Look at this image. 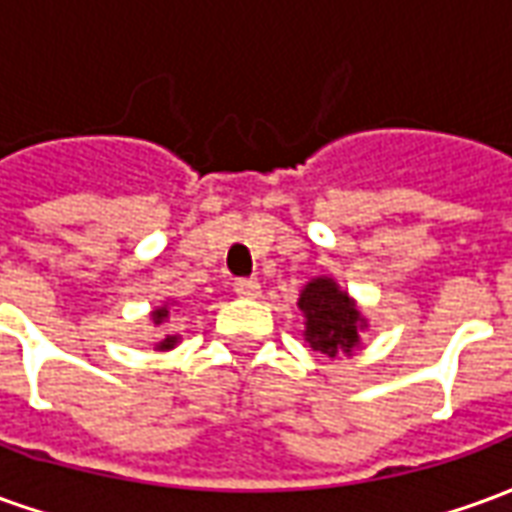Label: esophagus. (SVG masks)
Here are the masks:
<instances>
[{
	"label": "esophagus",
	"instance_id": "obj_1",
	"mask_svg": "<svg viewBox=\"0 0 512 512\" xmlns=\"http://www.w3.org/2000/svg\"><path fill=\"white\" fill-rule=\"evenodd\" d=\"M233 290L241 296V299H257V296H260V285H257V279H235Z\"/></svg>",
	"mask_w": 512,
	"mask_h": 512
}]
</instances>
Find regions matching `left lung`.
Returning a JSON list of instances; mask_svg holds the SVG:
<instances>
[{
	"instance_id": "obj_1",
	"label": "left lung",
	"mask_w": 512,
	"mask_h": 512,
	"mask_svg": "<svg viewBox=\"0 0 512 512\" xmlns=\"http://www.w3.org/2000/svg\"><path fill=\"white\" fill-rule=\"evenodd\" d=\"M299 310L307 318L304 340L310 348L332 359L337 354H351L359 345V332L367 326L362 312L356 310V301L329 277H318L304 285Z\"/></svg>"
}]
</instances>
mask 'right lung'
I'll use <instances>...</instances> for the list:
<instances>
[{"mask_svg": "<svg viewBox=\"0 0 512 512\" xmlns=\"http://www.w3.org/2000/svg\"><path fill=\"white\" fill-rule=\"evenodd\" d=\"M150 318H153L156 326H161V323L169 318V304H164V307H158V310L150 312ZM178 340H180L178 334H167V337L156 345V351H169V348H175V345H178Z\"/></svg>", "mask_w": 512, "mask_h": 512, "instance_id": "add662e5", "label": "right lung"}]
</instances>
